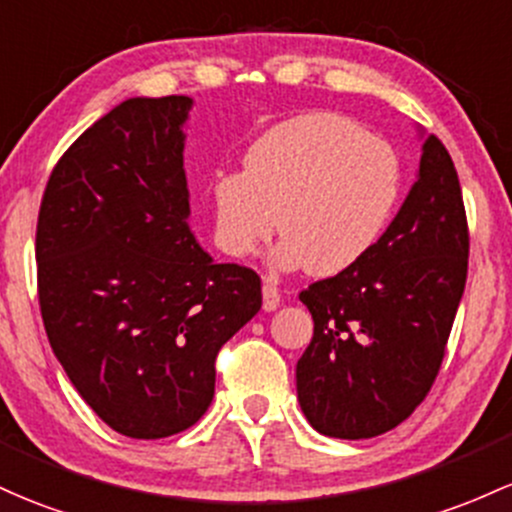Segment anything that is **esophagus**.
I'll list each match as a JSON object with an SVG mask.
<instances>
[{
    "mask_svg": "<svg viewBox=\"0 0 512 512\" xmlns=\"http://www.w3.org/2000/svg\"><path fill=\"white\" fill-rule=\"evenodd\" d=\"M279 303H282V296H279V289L272 282L262 284V308L265 311H277Z\"/></svg>",
    "mask_w": 512,
    "mask_h": 512,
    "instance_id": "esophagus-1",
    "label": "esophagus"
}]
</instances>
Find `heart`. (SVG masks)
Returning a JSON list of instances; mask_svg holds the SVG:
<instances>
[{
	"instance_id": "obj_1",
	"label": "heart",
	"mask_w": 512,
	"mask_h": 512,
	"mask_svg": "<svg viewBox=\"0 0 512 512\" xmlns=\"http://www.w3.org/2000/svg\"><path fill=\"white\" fill-rule=\"evenodd\" d=\"M398 192L401 162L386 140L340 114L296 116L250 145L243 172L216 177V240L247 257L279 228V265L330 277L372 250Z\"/></svg>"
}]
</instances>
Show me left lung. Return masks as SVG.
<instances>
[{
    "mask_svg": "<svg viewBox=\"0 0 512 512\" xmlns=\"http://www.w3.org/2000/svg\"><path fill=\"white\" fill-rule=\"evenodd\" d=\"M466 265L457 170L440 138L428 136L418 179L372 250L299 294L313 338L296 364V391L320 435L367 440L423 403L445 357Z\"/></svg>",
    "mask_w": 512,
    "mask_h": 512,
    "instance_id": "8db88e82",
    "label": "left lung"
}]
</instances>
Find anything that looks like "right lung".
Returning a JSON list of instances; mask_svg holds the SVG:
<instances>
[{"label":"right lung","mask_w":512,"mask_h":512,"mask_svg":"<svg viewBox=\"0 0 512 512\" xmlns=\"http://www.w3.org/2000/svg\"><path fill=\"white\" fill-rule=\"evenodd\" d=\"M189 97H133L60 157L38 211L41 316L55 357L111 430L160 440L213 401L216 355L260 311L252 269L189 228Z\"/></svg>","instance_id":"right-lung-1"}]
</instances>
